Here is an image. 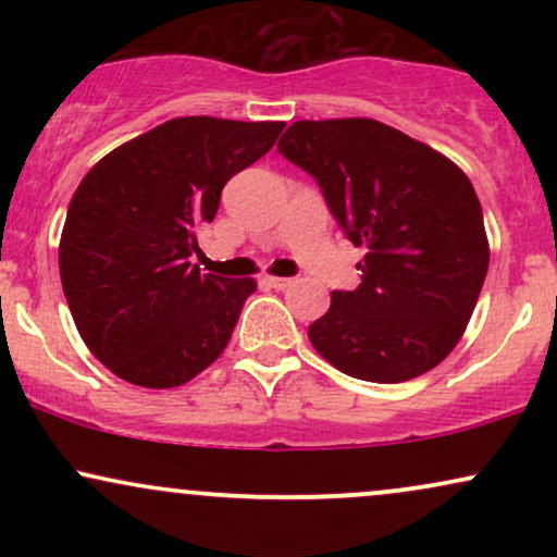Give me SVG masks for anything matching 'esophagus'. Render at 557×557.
Instances as JSON below:
<instances>
[{
	"instance_id": "1",
	"label": "esophagus",
	"mask_w": 557,
	"mask_h": 557,
	"mask_svg": "<svg viewBox=\"0 0 557 557\" xmlns=\"http://www.w3.org/2000/svg\"><path fill=\"white\" fill-rule=\"evenodd\" d=\"M264 283L270 285V287H274V290H285V287L290 285L293 280H290V277H270V274H267V277H264Z\"/></svg>"
}]
</instances>
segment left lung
<instances>
[{
  "mask_svg": "<svg viewBox=\"0 0 557 557\" xmlns=\"http://www.w3.org/2000/svg\"><path fill=\"white\" fill-rule=\"evenodd\" d=\"M277 151L322 188L354 246L356 290H332L309 327L322 359L356 380L406 382L456 348L490 267L474 185L421 140L367 117L298 120Z\"/></svg>",
  "mask_w": 557,
  "mask_h": 557,
  "instance_id": "obj_1",
  "label": "left lung"
}]
</instances>
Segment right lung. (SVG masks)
<instances>
[{"mask_svg": "<svg viewBox=\"0 0 557 557\" xmlns=\"http://www.w3.org/2000/svg\"><path fill=\"white\" fill-rule=\"evenodd\" d=\"M283 127L175 117L117 146L81 181L60 240L62 290L83 343L120 380L177 387L220 359L257 283L190 264L196 230Z\"/></svg>", "mask_w": 557, "mask_h": 557, "instance_id": "add662e5", "label": "right lung"}]
</instances>
